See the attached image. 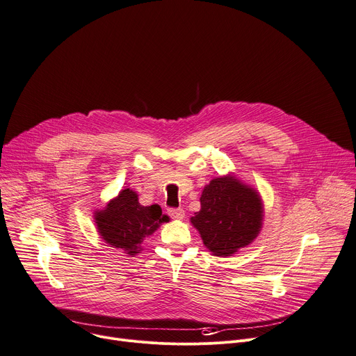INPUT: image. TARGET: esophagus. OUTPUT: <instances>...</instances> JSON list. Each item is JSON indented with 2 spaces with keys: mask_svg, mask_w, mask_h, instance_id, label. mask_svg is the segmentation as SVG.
<instances>
[{
  "mask_svg": "<svg viewBox=\"0 0 356 356\" xmlns=\"http://www.w3.org/2000/svg\"><path fill=\"white\" fill-rule=\"evenodd\" d=\"M168 213L173 219H181L184 216V209L183 208H168Z\"/></svg>",
  "mask_w": 356,
  "mask_h": 356,
  "instance_id": "1",
  "label": "esophagus"
}]
</instances>
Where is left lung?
<instances>
[{
	"instance_id": "left-lung-1",
	"label": "left lung",
	"mask_w": 356,
	"mask_h": 356,
	"mask_svg": "<svg viewBox=\"0 0 356 356\" xmlns=\"http://www.w3.org/2000/svg\"><path fill=\"white\" fill-rule=\"evenodd\" d=\"M201 209L191 218L213 256H232L254 241L261 229V200L233 177L213 179L201 194Z\"/></svg>"
}]
</instances>
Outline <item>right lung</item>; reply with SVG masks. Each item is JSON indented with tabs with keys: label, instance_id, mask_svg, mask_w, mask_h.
<instances>
[{
	"label": "right lung",
	"instance_id": "1",
	"mask_svg": "<svg viewBox=\"0 0 356 356\" xmlns=\"http://www.w3.org/2000/svg\"><path fill=\"white\" fill-rule=\"evenodd\" d=\"M102 239L111 248L122 249L134 256L141 252V243L169 218L156 204L144 207L136 191L126 188L111 200L106 209L95 216Z\"/></svg>",
	"mask_w": 356,
	"mask_h": 356
}]
</instances>
